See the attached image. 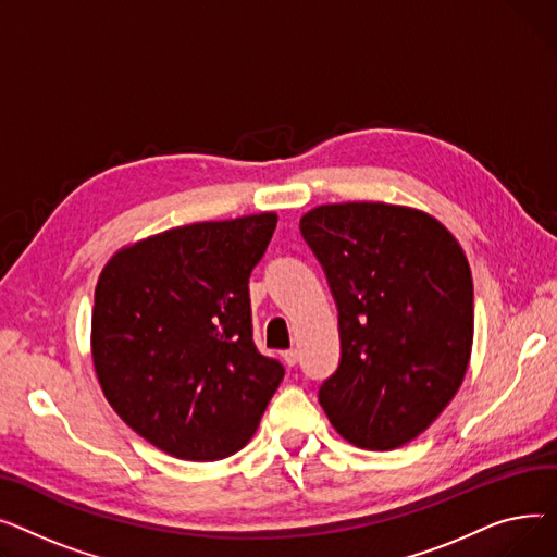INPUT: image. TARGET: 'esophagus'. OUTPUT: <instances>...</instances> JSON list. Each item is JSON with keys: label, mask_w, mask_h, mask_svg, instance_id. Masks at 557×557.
I'll list each match as a JSON object with an SVG mask.
<instances>
[{"label": "esophagus", "mask_w": 557, "mask_h": 557, "mask_svg": "<svg viewBox=\"0 0 557 557\" xmlns=\"http://www.w3.org/2000/svg\"><path fill=\"white\" fill-rule=\"evenodd\" d=\"M283 362H285L287 367H297V364H299V350H297V348L285 350V352H283Z\"/></svg>", "instance_id": "34e87169"}]
</instances>
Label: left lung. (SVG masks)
I'll return each instance as SVG.
<instances>
[{"mask_svg": "<svg viewBox=\"0 0 557 557\" xmlns=\"http://www.w3.org/2000/svg\"><path fill=\"white\" fill-rule=\"evenodd\" d=\"M299 228L339 321V364L319 403L352 445L400 447L463 382L474 335L468 258L438 220L382 202L317 207Z\"/></svg>", "mask_w": 557, "mask_h": 557, "instance_id": "8db88e82", "label": "left lung"}]
</instances>
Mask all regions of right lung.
I'll list each match as a JSON object with an SVG mask.
<instances>
[{"mask_svg":"<svg viewBox=\"0 0 557 557\" xmlns=\"http://www.w3.org/2000/svg\"><path fill=\"white\" fill-rule=\"evenodd\" d=\"M274 228V213L177 226L121 249L98 278V382L125 424L177 459L238 451L285 375L253 344L249 301Z\"/></svg>","mask_w":557,"mask_h":557,"instance_id":"right-lung-1","label":"right lung"}]
</instances>
